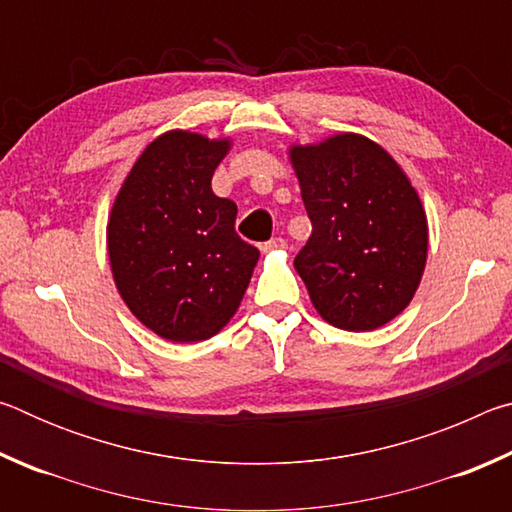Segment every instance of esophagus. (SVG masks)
<instances>
[{
    "label": "esophagus",
    "instance_id": "obj_1",
    "mask_svg": "<svg viewBox=\"0 0 512 512\" xmlns=\"http://www.w3.org/2000/svg\"><path fill=\"white\" fill-rule=\"evenodd\" d=\"M287 244H284V239H280V237H275V239H271V241H266V244L262 246V250H280V248H284Z\"/></svg>",
    "mask_w": 512,
    "mask_h": 512
}]
</instances>
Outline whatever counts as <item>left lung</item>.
<instances>
[{"instance_id": "left-lung-1", "label": "left lung", "mask_w": 512, "mask_h": 512, "mask_svg": "<svg viewBox=\"0 0 512 512\" xmlns=\"http://www.w3.org/2000/svg\"><path fill=\"white\" fill-rule=\"evenodd\" d=\"M311 237L293 259L323 320L370 332L409 307L427 264L418 192L377 142L339 133L291 146Z\"/></svg>"}]
</instances>
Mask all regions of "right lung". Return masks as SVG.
Wrapping results in <instances>:
<instances>
[{
    "mask_svg": "<svg viewBox=\"0 0 512 512\" xmlns=\"http://www.w3.org/2000/svg\"><path fill=\"white\" fill-rule=\"evenodd\" d=\"M230 140L169 131L133 164L108 216V257L133 316L171 343L219 334L259 250L235 232L237 205L212 192Z\"/></svg>",
    "mask_w": 512,
    "mask_h": 512,
    "instance_id": "add662e5",
    "label": "right lung"
}]
</instances>
